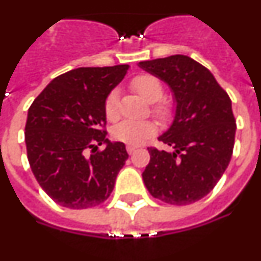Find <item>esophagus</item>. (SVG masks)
I'll return each instance as SVG.
<instances>
[{"label": "esophagus", "mask_w": 261, "mask_h": 261, "mask_svg": "<svg viewBox=\"0 0 261 261\" xmlns=\"http://www.w3.org/2000/svg\"><path fill=\"white\" fill-rule=\"evenodd\" d=\"M136 149H137V147L133 146V145H126V151H128L129 154H132Z\"/></svg>", "instance_id": "34e87169"}]
</instances>
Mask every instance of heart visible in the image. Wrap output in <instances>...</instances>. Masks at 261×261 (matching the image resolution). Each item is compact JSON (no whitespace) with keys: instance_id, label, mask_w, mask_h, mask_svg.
Wrapping results in <instances>:
<instances>
[{"instance_id":"heart-1","label":"heart","mask_w":261,"mask_h":261,"mask_svg":"<svg viewBox=\"0 0 261 261\" xmlns=\"http://www.w3.org/2000/svg\"><path fill=\"white\" fill-rule=\"evenodd\" d=\"M132 86L145 100L150 103L158 102L163 95L162 85L153 75H138L132 81ZM155 112L158 115H165L166 110L163 107H156ZM105 114L110 120H114L119 116V95L116 90L111 91L106 99ZM154 132H155V125L151 121L123 120L114 126L112 136L117 141L129 145H141L147 141L154 135Z\"/></svg>"}]
</instances>
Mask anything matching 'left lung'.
Returning <instances> with one entry per match:
<instances>
[{"label":"left lung","mask_w":261,"mask_h":261,"mask_svg":"<svg viewBox=\"0 0 261 261\" xmlns=\"http://www.w3.org/2000/svg\"><path fill=\"white\" fill-rule=\"evenodd\" d=\"M138 66L163 81L175 102L171 125L158 137L171 150L147 147L145 186L167 204L199 201L213 190L231 159L237 130L231 100L208 69L184 55L141 61Z\"/></svg>","instance_id":"1"}]
</instances>
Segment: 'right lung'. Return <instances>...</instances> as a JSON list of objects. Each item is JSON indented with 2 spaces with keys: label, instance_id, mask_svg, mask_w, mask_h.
I'll use <instances>...</instances> for the list:
<instances>
[{
  "label": "right lung",
  "instance_id": "add662e5",
  "mask_svg": "<svg viewBox=\"0 0 261 261\" xmlns=\"http://www.w3.org/2000/svg\"><path fill=\"white\" fill-rule=\"evenodd\" d=\"M129 65L77 68L59 75L34 100L24 141L36 180L69 209L102 204L128 159L125 145L106 138L105 102ZM102 143L106 149L97 151ZM93 148L91 154L87 150Z\"/></svg>",
  "mask_w": 261,
  "mask_h": 261
}]
</instances>
